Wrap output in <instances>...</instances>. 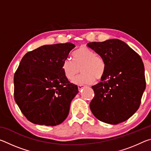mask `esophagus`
Instances as JSON below:
<instances>
[{
    "label": "esophagus",
    "instance_id": "esophagus-1",
    "mask_svg": "<svg viewBox=\"0 0 151 151\" xmlns=\"http://www.w3.org/2000/svg\"><path fill=\"white\" fill-rule=\"evenodd\" d=\"M83 88V85H78V88L79 91L81 90V89Z\"/></svg>",
    "mask_w": 151,
    "mask_h": 151
}]
</instances>
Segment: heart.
Instances as JSON below:
<instances>
[{"label":"heart","mask_w":151,"mask_h":151,"mask_svg":"<svg viewBox=\"0 0 151 151\" xmlns=\"http://www.w3.org/2000/svg\"><path fill=\"white\" fill-rule=\"evenodd\" d=\"M81 70L83 74L74 83L80 85H92L96 78L100 80L105 74V61L91 48L82 46L74 53V60L67 58L63 64V73L69 81H73Z\"/></svg>","instance_id":"1"}]
</instances>
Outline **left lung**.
Wrapping results in <instances>:
<instances>
[{
  "instance_id": "1",
  "label": "left lung",
  "mask_w": 151,
  "mask_h": 151,
  "mask_svg": "<svg viewBox=\"0 0 151 151\" xmlns=\"http://www.w3.org/2000/svg\"><path fill=\"white\" fill-rule=\"evenodd\" d=\"M105 61L102 82L92 86L90 103L94 116L111 124L124 122L139 109L146 87L145 68L139 55L119 39L87 44Z\"/></svg>"
}]
</instances>
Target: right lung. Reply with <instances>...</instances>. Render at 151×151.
Instances as JSON below:
<instances>
[{
    "label": "right lung",
    "instance_id": "obj_1",
    "mask_svg": "<svg viewBox=\"0 0 151 151\" xmlns=\"http://www.w3.org/2000/svg\"><path fill=\"white\" fill-rule=\"evenodd\" d=\"M75 45H48L29 51L14 75V97L30 122L47 126L63 122L78 86L66 78L63 64Z\"/></svg>",
    "mask_w": 151,
    "mask_h": 151
}]
</instances>
